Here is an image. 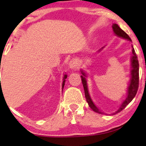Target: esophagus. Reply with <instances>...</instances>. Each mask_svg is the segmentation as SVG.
I'll return each mask as SVG.
<instances>
[{
    "label": "esophagus",
    "instance_id": "34e87169",
    "mask_svg": "<svg viewBox=\"0 0 146 146\" xmlns=\"http://www.w3.org/2000/svg\"><path fill=\"white\" fill-rule=\"evenodd\" d=\"M69 66L72 69L76 68L77 66V61L74 59L70 61V62H69Z\"/></svg>",
    "mask_w": 146,
    "mask_h": 146
}]
</instances>
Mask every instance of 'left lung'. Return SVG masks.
<instances>
[{"instance_id":"left-lung-1","label":"left lung","mask_w":146,"mask_h":146,"mask_svg":"<svg viewBox=\"0 0 146 146\" xmlns=\"http://www.w3.org/2000/svg\"><path fill=\"white\" fill-rule=\"evenodd\" d=\"M112 29L113 33H115V35H117V36L122 38L127 39L129 41H131V40L128 35L125 33L123 30H121L120 28L119 27V26L117 24H113L112 25ZM104 48V47H103ZM102 48V49L103 48ZM131 48H132V57L131 59V79L130 82H129V85L128 86V89H127V97L125 99V100L123 102L120 106H119V109L115 111L114 113H117L122 110L123 109H124L125 106L128 104L129 102H131V100L133 99V98L135 97V96L136 95V93L138 90L139 87V62L138 60H137V57L136 54L135 52L134 48H133V46H131ZM100 50H99L98 51H100ZM81 72L83 76H81L82 78V82L84 89V93H85V97L86 99V101L88 104L89 106L90 107V108L93 111H94L95 112L99 113H102V111L96 106V105L94 104V102L92 100L88 92V86H87V81L86 79V75L84 72L82 70H81ZM113 113V114H114Z\"/></svg>"}]
</instances>
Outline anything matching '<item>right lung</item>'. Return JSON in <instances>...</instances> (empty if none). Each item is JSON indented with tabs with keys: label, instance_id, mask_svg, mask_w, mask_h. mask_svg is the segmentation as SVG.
Segmentation results:
<instances>
[{
	"label": "right lung",
	"instance_id": "obj_1",
	"mask_svg": "<svg viewBox=\"0 0 146 146\" xmlns=\"http://www.w3.org/2000/svg\"><path fill=\"white\" fill-rule=\"evenodd\" d=\"M66 78H67V75H64V78H63V80H64V81H63V83H62V90H63V88H64V84H65V79H66Z\"/></svg>",
	"mask_w": 146,
	"mask_h": 146
}]
</instances>
